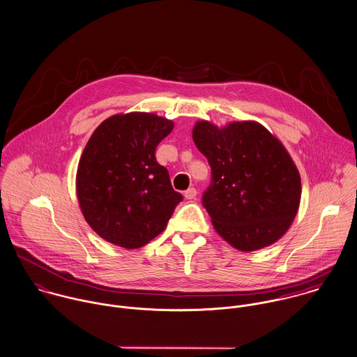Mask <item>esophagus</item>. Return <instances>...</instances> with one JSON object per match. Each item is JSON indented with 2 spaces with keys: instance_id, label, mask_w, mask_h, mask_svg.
<instances>
[{
  "instance_id": "1",
  "label": "esophagus",
  "mask_w": 357,
  "mask_h": 357,
  "mask_svg": "<svg viewBox=\"0 0 357 357\" xmlns=\"http://www.w3.org/2000/svg\"><path fill=\"white\" fill-rule=\"evenodd\" d=\"M183 196H185V199H188V200H193V199H196V196H197V190H196L195 188H189V189L183 193Z\"/></svg>"
}]
</instances>
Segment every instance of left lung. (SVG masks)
I'll use <instances>...</instances> for the list:
<instances>
[{
  "instance_id": "1",
  "label": "left lung",
  "mask_w": 357,
  "mask_h": 357,
  "mask_svg": "<svg viewBox=\"0 0 357 357\" xmlns=\"http://www.w3.org/2000/svg\"><path fill=\"white\" fill-rule=\"evenodd\" d=\"M192 137L213 171L203 204L216 233L244 252L282 238L301 203L299 171L284 144L251 120L225 127L202 120Z\"/></svg>"
}]
</instances>
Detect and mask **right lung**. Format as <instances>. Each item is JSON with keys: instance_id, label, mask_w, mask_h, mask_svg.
<instances>
[{"instance_id": "obj_1", "label": "right lung", "mask_w": 357, "mask_h": 357, "mask_svg": "<svg viewBox=\"0 0 357 357\" xmlns=\"http://www.w3.org/2000/svg\"><path fill=\"white\" fill-rule=\"evenodd\" d=\"M172 128L171 120L131 112L106 119L91 135L75 190L85 220L103 240L134 250L164 231L182 195L154 153Z\"/></svg>"}]
</instances>
